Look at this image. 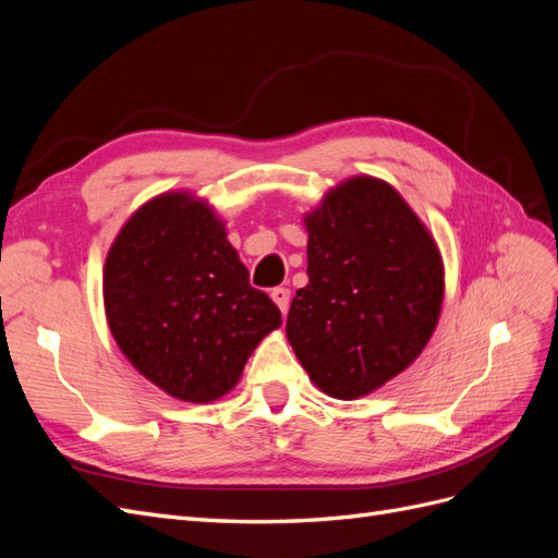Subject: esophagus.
Wrapping results in <instances>:
<instances>
[{
    "instance_id": "1",
    "label": "esophagus",
    "mask_w": 558,
    "mask_h": 558,
    "mask_svg": "<svg viewBox=\"0 0 558 558\" xmlns=\"http://www.w3.org/2000/svg\"><path fill=\"white\" fill-rule=\"evenodd\" d=\"M272 300L277 302V307L281 310V314L286 316L289 314V305H291V291L289 289H283V286H279V289H272Z\"/></svg>"
}]
</instances>
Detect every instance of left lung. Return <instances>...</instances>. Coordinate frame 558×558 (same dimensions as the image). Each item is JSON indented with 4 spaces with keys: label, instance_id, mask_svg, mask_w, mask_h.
Listing matches in <instances>:
<instances>
[{
    "label": "left lung",
    "instance_id": "left-lung-1",
    "mask_svg": "<svg viewBox=\"0 0 558 558\" xmlns=\"http://www.w3.org/2000/svg\"><path fill=\"white\" fill-rule=\"evenodd\" d=\"M307 277L286 337L330 398L369 396L408 369L440 320L445 263L437 242L384 179L359 174L305 214Z\"/></svg>",
    "mask_w": 558,
    "mask_h": 558
}]
</instances>
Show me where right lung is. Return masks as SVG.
Listing matches in <instances>:
<instances>
[{
	"instance_id": "add662e5",
	"label": "right lung",
	"mask_w": 558,
	"mask_h": 558,
	"mask_svg": "<svg viewBox=\"0 0 558 558\" xmlns=\"http://www.w3.org/2000/svg\"><path fill=\"white\" fill-rule=\"evenodd\" d=\"M107 324L140 375L183 402L230 393L281 312L248 283L226 221L191 191L134 211L102 269Z\"/></svg>"
}]
</instances>
